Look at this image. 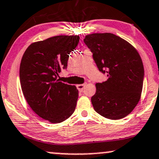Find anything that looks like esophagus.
<instances>
[{"mask_svg":"<svg viewBox=\"0 0 159 159\" xmlns=\"http://www.w3.org/2000/svg\"><path fill=\"white\" fill-rule=\"evenodd\" d=\"M86 86V84H78L77 86H76V87H77V89H79V91H80V92H81V91H84V89L85 86Z\"/></svg>","mask_w":159,"mask_h":159,"instance_id":"34e87169","label":"esophagus"}]
</instances>
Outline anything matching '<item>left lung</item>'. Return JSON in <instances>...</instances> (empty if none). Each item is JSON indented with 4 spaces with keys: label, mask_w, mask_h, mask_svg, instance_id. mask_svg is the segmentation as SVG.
Wrapping results in <instances>:
<instances>
[{
    "label": "left lung",
    "mask_w": 159,
    "mask_h": 159,
    "mask_svg": "<svg viewBox=\"0 0 159 159\" xmlns=\"http://www.w3.org/2000/svg\"><path fill=\"white\" fill-rule=\"evenodd\" d=\"M84 43L93 53L99 70L107 79L96 84L91 97L94 110L110 120L128 115L141 97L144 68L139 53L134 47L111 33L86 35Z\"/></svg>",
    "instance_id": "1"
}]
</instances>
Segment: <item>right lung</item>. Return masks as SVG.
<instances>
[{
    "instance_id": "obj_1",
    "label": "right lung",
    "mask_w": 159,
    "mask_h": 159,
    "mask_svg": "<svg viewBox=\"0 0 159 159\" xmlns=\"http://www.w3.org/2000/svg\"><path fill=\"white\" fill-rule=\"evenodd\" d=\"M79 36H55L28 47L20 64L22 92L32 109L51 123L70 117L76 107L79 91L57 79L68 66L69 55L79 42Z\"/></svg>"
}]
</instances>
